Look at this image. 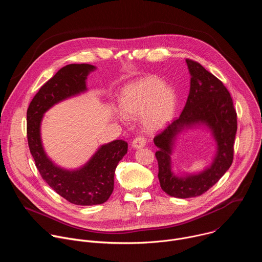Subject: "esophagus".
I'll return each instance as SVG.
<instances>
[{
  "label": "esophagus",
  "instance_id": "1",
  "mask_svg": "<svg viewBox=\"0 0 262 262\" xmlns=\"http://www.w3.org/2000/svg\"><path fill=\"white\" fill-rule=\"evenodd\" d=\"M145 145H146V139L143 136L136 137L133 141V146L135 148H141V147H144Z\"/></svg>",
  "mask_w": 262,
  "mask_h": 262
}]
</instances>
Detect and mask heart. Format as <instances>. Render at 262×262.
I'll use <instances>...</instances> for the list:
<instances>
[{
  "instance_id": "obj_1",
  "label": "heart",
  "mask_w": 262,
  "mask_h": 262,
  "mask_svg": "<svg viewBox=\"0 0 262 262\" xmlns=\"http://www.w3.org/2000/svg\"><path fill=\"white\" fill-rule=\"evenodd\" d=\"M121 106L126 116L142 115L143 126L155 132L165 126L173 117L176 106L174 90L156 77H146L128 85L121 94ZM123 119L122 115H119Z\"/></svg>"
}]
</instances>
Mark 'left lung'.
Returning a JSON list of instances; mask_svg holds the SVG:
<instances>
[{
    "label": "left lung",
    "mask_w": 262,
    "mask_h": 262,
    "mask_svg": "<svg viewBox=\"0 0 262 262\" xmlns=\"http://www.w3.org/2000/svg\"><path fill=\"white\" fill-rule=\"evenodd\" d=\"M191 72V89L179 117L159 133L154 141L159 150V180L162 190L176 198L198 197L207 192L226 173L233 162L237 115L231 95L224 84L197 61L186 59ZM205 122L213 129L218 155L212 167L201 174L185 179L174 177L169 169L170 142L183 127Z\"/></svg>",
    "instance_id": "8db88e82"
}]
</instances>
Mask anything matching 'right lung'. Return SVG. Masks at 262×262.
Listing matches in <instances>:
<instances>
[{"instance_id":"1","label":"right lung","mask_w":262,"mask_h":262,"mask_svg":"<svg viewBox=\"0 0 262 262\" xmlns=\"http://www.w3.org/2000/svg\"><path fill=\"white\" fill-rule=\"evenodd\" d=\"M89 64H69L57 71L35 94L27 111V138L30 152L41 177L65 200L77 205L104 203L114 190V174L127 152V143L116 140L99 148L90 162L78 171L56 167L46 156L40 141V121L45 112L58 101L86 90Z\"/></svg>"}]
</instances>
